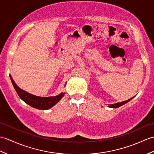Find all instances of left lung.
Instances as JSON below:
<instances>
[{
	"instance_id": "1",
	"label": "left lung",
	"mask_w": 154,
	"mask_h": 154,
	"mask_svg": "<svg viewBox=\"0 0 154 154\" xmlns=\"http://www.w3.org/2000/svg\"><path fill=\"white\" fill-rule=\"evenodd\" d=\"M132 98H133H133H131V99H129V100H126V101L121 102H119V103H113V104H110V105H109V106H108V107H109V108H119V107H120V106H121L124 105L125 103H127L128 102H129Z\"/></svg>"
}]
</instances>
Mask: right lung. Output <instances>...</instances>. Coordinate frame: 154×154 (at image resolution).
<instances>
[{"label":"right lung","mask_w":154,"mask_h":154,"mask_svg":"<svg viewBox=\"0 0 154 154\" xmlns=\"http://www.w3.org/2000/svg\"><path fill=\"white\" fill-rule=\"evenodd\" d=\"M10 77L14 87L20 98L28 105L38 109L45 110L50 109L56 105L65 94V93L62 92L58 96H51V97H40V96H35L21 89L18 86H17L12 76L10 75Z\"/></svg>","instance_id":"add662e5"}]
</instances>
